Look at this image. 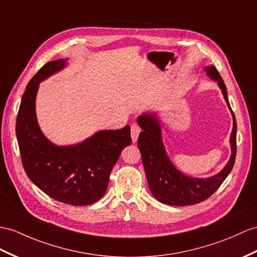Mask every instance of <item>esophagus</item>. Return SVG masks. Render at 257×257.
Returning a JSON list of instances; mask_svg holds the SVG:
<instances>
[{"mask_svg":"<svg viewBox=\"0 0 257 257\" xmlns=\"http://www.w3.org/2000/svg\"><path fill=\"white\" fill-rule=\"evenodd\" d=\"M141 132H142V128L140 127V125L132 124V126H131V137H132L133 143H135L137 139H139V135Z\"/></svg>","mask_w":257,"mask_h":257,"instance_id":"esophagus-1","label":"esophagus"}]
</instances>
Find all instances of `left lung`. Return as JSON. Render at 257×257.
<instances>
[{
  "label": "left lung",
  "mask_w": 257,
  "mask_h": 257,
  "mask_svg": "<svg viewBox=\"0 0 257 257\" xmlns=\"http://www.w3.org/2000/svg\"><path fill=\"white\" fill-rule=\"evenodd\" d=\"M208 76L218 81L224 100L230 108L226 85L215 66L205 68ZM231 110V108H230ZM233 128L230 137L231 154L227 166L214 177L196 179L184 176L168 158L161 141V130L154 114H143L137 117L143 132L139 136V148L150 192L159 202L172 206H187L201 203L210 197L231 172L236 155V122L233 111Z\"/></svg>",
  "instance_id": "left-lung-1"
}]
</instances>
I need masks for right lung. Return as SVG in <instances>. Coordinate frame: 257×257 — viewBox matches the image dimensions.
I'll use <instances>...</instances> for the list:
<instances>
[{"label":"right lung","instance_id":"1","mask_svg":"<svg viewBox=\"0 0 257 257\" xmlns=\"http://www.w3.org/2000/svg\"><path fill=\"white\" fill-rule=\"evenodd\" d=\"M65 63L63 59L48 62L30 79L17 113L16 135L28 178L55 201L84 206L104 195L111 170L132 139L128 125L100 131L74 146L59 147L46 139L37 123V90L41 80L62 70Z\"/></svg>","mask_w":257,"mask_h":257}]
</instances>
